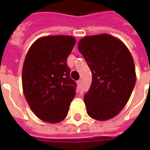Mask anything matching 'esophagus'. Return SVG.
<instances>
[{
  "mask_svg": "<svg viewBox=\"0 0 150 150\" xmlns=\"http://www.w3.org/2000/svg\"><path fill=\"white\" fill-rule=\"evenodd\" d=\"M77 84H78V86L79 87L81 86H82V81H81V80H79V81L77 82Z\"/></svg>",
  "mask_w": 150,
  "mask_h": 150,
  "instance_id": "obj_1",
  "label": "esophagus"
}]
</instances>
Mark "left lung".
<instances>
[{"mask_svg": "<svg viewBox=\"0 0 150 150\" xmlns=\"http://www.w3.org/2000/svg\"><path fill=\"white\" fill-rule=\"evenodd\" d=\"M78 46L93 75L84 96L87 114L98 121L112 118L125 107L135 85L132 54L121 40L108 34L86 36Z\"/></svg>", "mask_w": 150, "mask_h": 150, "instance_id": "obj_1", "label": "left lung"}]
</instances>
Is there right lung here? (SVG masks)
<instances>
[{"label":"right lung","mask_w":150,"mask_h":150,"mask_svg":"<svg viewBox=\"0 0 150 150\" xmlns=\"http://www.w3.org/2000/svg\"><path fill=\"white\" fill-rule=\"evenodd\" d=\"M75 40L70 36H48L29 48L22 68V88L27 102L39 118L58 123L65 118L76 93L67 58Z\"/></svg>","instance_id":"add662e5"}]
</instances>
